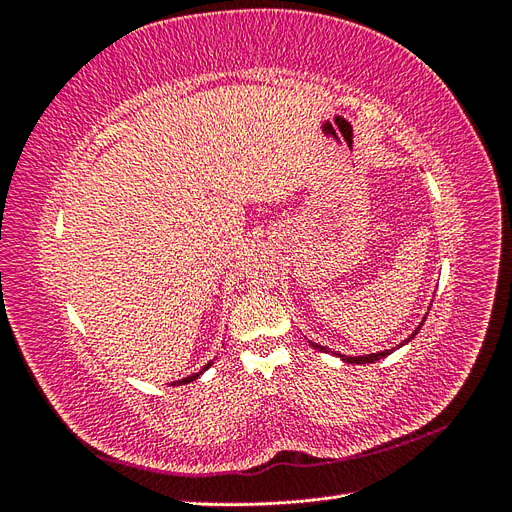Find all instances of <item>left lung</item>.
Instances as JSON below:
<instances>
[{
	"mask_svg": "<svg viewBox=\"0 0 512 512\" xmlns=\"http://www.w3.org/2000/svg\"><path fill=\"white\" fill-rule=\"evenodd\" d=\"M427 318V316H425ZM425 318H423V322H425ZM423 322L421 324H418V327H416V331L408 337V339H404V342H401L397 348H401V346H404V344H408L410 342V339L418 333V331H421V327H423ZM309 346H314L316 350H320V352H329L327 348H324V346H320V344H314V342H309ZM395 350V348H393ZM393 350H382V352H374V354H365V356H346V354H339V352H333L335 356H339V359H342L344 363H356V365H363V363H376V361H380V359H384V356L386 354H391Z\"/></svg>",
	"mask_w": 512,
	"mask_h": 512,
	"instance_id": "obj_1",
	"label": "left lung"
}]
</instances>
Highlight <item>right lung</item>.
<instances>
[{"instance_id":"1","label":"right lung","mask_w":512,"mask_h":512,"mask_svg":"<svg viewBox=\"0 0 512 512\" xmlns=\"http://www.w3.org/2000/svg\"><path fill=\"white\" fill-rule=\"evenodd\" d=\"M211 367V363H207L203 369L198 371V374H192V376H188V378H183V380H179V382H175V384H188V382H192V380H196L200 374H203V371H207Z\"/></svg>"}]
</instances>
